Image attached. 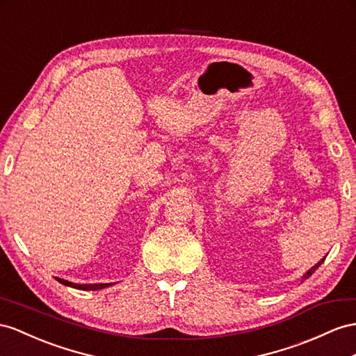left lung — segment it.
Returning a JSON list of instances; mask_svg holds the SVG:
<instances>
[{"mask_svg": "<svg viewBox=\"0 0 356 356\" xmlns=\"http://www.w3.org/2000/svg\"><path fill=\"white\" fill-rule=\"evenodd\" d=\"M323 260H325V259H322L321 261H318V263H317V265H314V266H313L312 269H309V270H307V273H305V275L302 277V281H304V280H307L308 277H312V275H313V273H314V270H316V269H317L318 266H321V265H322V263H323Z\"/></svg>", "mask_w": 356, "mask_h": 356, "instance_id": "1", "label": "left lung"}]
</instances>
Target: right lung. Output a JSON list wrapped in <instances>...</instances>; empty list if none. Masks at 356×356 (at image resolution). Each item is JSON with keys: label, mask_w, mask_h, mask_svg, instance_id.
<instances>
[{"label": "right lung", "mask_w": 356, "mask_h": 356, "mask_svg": "<svg viewBox=\"0 0 356 356\" xmlns=\"http://www.w3.org/2000/svg\"><path fill=\"white\" fill-rule=\"evenodd\" d=\"M57 281H60L61 284L69 286V287H74V289H78V290H100V289H105V287L113 286L111 282H106V284H75V282H70L67 280H61V278H57Z\"/></svg>", "instance_id": "1"}]
</instances>
